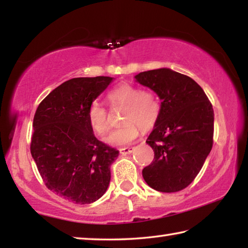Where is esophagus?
<instances>
[{
    "label": "esophagus",
    "mask_w": 248,
    "mask_h": 248,
    "mask_svg": "<svg viewBox=\"0 0 248 248\" xmlns=\"http://www.w3.org/2000/svg\"><path fill=\"white\" fill-rule=\"evenodd\" d=\"M135 148L134 147H124V148H120V154L121 155H129L134 151Z\"/></svg>",
    "instance_id": "1"
}]
</instances>
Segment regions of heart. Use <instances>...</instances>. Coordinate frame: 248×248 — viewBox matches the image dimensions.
I'll use <instances>...</instances> for the list:
<instances>
[{
    "label": "heart",
    "mask_w": 248,
    "mask_h": 248,
    "mask_svg": "<svg viewBox=\"0 0 248 248\" xmlns=\"http://www.w3.org/2000/svg\"><path fill=\"white\" fill-rule=\"evenodd\" d=\"M108 99L113 106H124V124L112 130L106 138V141L112 146L131 143L139 135V127L143 130L154 127L160 117L161 103L158 95L150 90H141L134 84H119L109 92ZM87 118L90 127L98 135H105L109 130L108 111L99 102L91 103Z\"/></svg>",
    "instance_id": "obj_1"
}]
</instances>
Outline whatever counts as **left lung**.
Returning <instances> with one entry per match:
<instances>
[{"instance_id": "obj_1", "label": "left lung", "mask_w": 248, "mask_h": 248, "mask_svg": "<svg viewBox=\"0 0 248 248\" xmlns=\"http://www.w3.org/2000/svg\"><path fill=\"white\" fill-rule=\"evenodd\" d=\"M136 80L161 100V112L147 139L155 158L142 169L148 186L176 193L194 182L212 150L214 110L202 87L170 69L140 72Z\"/></svg>"}]
</instances>
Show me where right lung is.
I'll list each match as a JSON object with an SVG mask.
<instances>
[{
    "label": "right lung",
    "mask_w": 248,
    "mask_h": 248,
    "mask_svg": "<svg viewBox=\"0 0 248 248\" xmlns=\"http://www.w3.org/2000/svg\"><path fill=\"white\" fill-rule=\"evenodd\" d=\"M113 78H75L51 91L33 118L30 150L47 189L86 205L109 186L119 151L93 135L87 112Z\"/></svg>",
    "instance_id": "obj_1"
}]
</instances>
